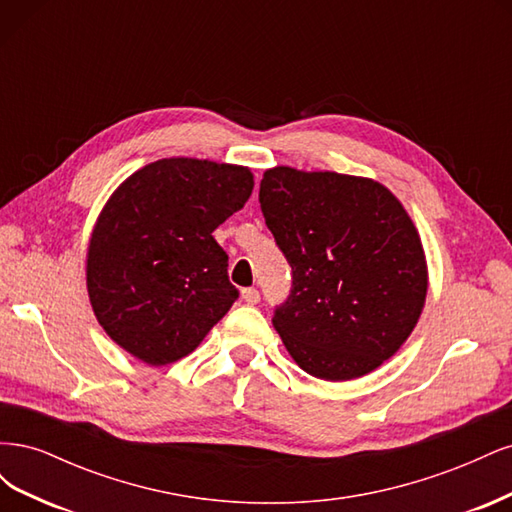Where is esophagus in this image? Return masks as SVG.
Listing matches in <instances>:
<instances>
[{"mask_svg":"<svg viewBox=\"0 0 512 512\" xmlns=\"http://www.w3.org/2000/svg\"><path fill=\"white\" fill-rule=\"evenodd\" d=\"M241 297L247 305H256L260 301V292L256 288H245V290H241Z\"/></svg>","mask_w":512,"mask_h":512,"instance_id":"esophagus-1","label":"esophagus"}]
</instances>
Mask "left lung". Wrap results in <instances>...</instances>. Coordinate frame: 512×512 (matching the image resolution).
I'll list each match as a JSON object with an SVG mask.
<instances>
[{
    "instance_id": "left-lung-1",
    "label": "left lung",
    "mask_w": 512,
    "mask_h": 512,
    "mask_svg": "<svg viewBox=\"0 0 512 512\" xmlns=\"http://www.w3.org/2000/svg\"><path fill=\"white\" fill-rule=\"evenodd\" d=\"M260 209L292 267L273 327L309 376L346 382L404 346L425 307L421 235L376 179L333 170L267 168Z\"/></svg>"
}]
</instances>
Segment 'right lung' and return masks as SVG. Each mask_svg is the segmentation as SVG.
<instances>
[{
	"instance_id": "add662e5",
	"label": "right lung",
	"mask_w": 512,
	"mask_h": 512,
	"mask_svg": "<svg viewBox=\"0 0 512 512\" xmlns=\"http://www.w3.org/2000/svg\"><path fill=\"white\" fill-rule=\"evenodd\" d=\"M254 190L247 166L162 158L106 200L87 245V294L113 342L151 367L203 342L237 299L213 230Z\"/></svg>"
}]
</instances>
